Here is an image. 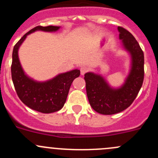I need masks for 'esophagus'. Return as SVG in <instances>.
<instances>
[{
  "mask_svg": "<svg viewBox=\"0 0 158 158\" xmlns=\"http://www.w3.org/2000/svg\"><path fill=\"white\" fill-rule=\"evenodd\" d=\"M88 70H89V68L87 67V66H82V67H81V69H80L81 75H82V76H83V75L85 74L87 71H88Z\"/></svg>",
  "mask_w": 158,
  "mask_h": 158,
  "instance_id": "1",
  "label": "esophagus"
}]
</instances>
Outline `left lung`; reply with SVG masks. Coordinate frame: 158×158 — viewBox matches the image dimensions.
Segmentation results:
<instances>
[{
    "label": "left lung",
    "instance_id": "obj_1",
    "mask_svg": "<svg viewBox=\"0 0 158 158\" xmlns=\"http://www.w3.org/2000/svg\"><path fill=\"white\" fill-rule=\"evenodd\" d=\"M119 39L131 59V69L125 83L117 89L111 88L104 77L94 73L85 74V88L89 104L98 113L113 114L128 108L138 95L144 81V52L133 35L118 27Z\"/></svg>",
    "mask_w": 158,
    "mask_h": 158
}]
</instances>
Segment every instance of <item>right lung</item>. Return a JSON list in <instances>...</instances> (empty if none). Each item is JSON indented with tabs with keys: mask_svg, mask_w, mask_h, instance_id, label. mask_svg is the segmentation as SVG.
<instances>
[{
	"mask_svg": "<svg viewBox=\"0 0 158 158\" xmlns=\"http://www.w3.org/2000/svg\"><path fill=\"white\" fill-rule=\"evenodd\" d=\"M60 28L56 26L36 27L23 35L13 49L11 76L19 98L31 109L46 114L55 112L63 107L72 82L79 77L80 70L73 69L57 75L46 82H37L25 74L19 60L18 49L31 33L36 30L55 32Z\"/></svg>",
	"mask_w": 158,
	"mask_h": 158,
	"instance_id": "1",
	"label": "right lung"
}]
</instances>
